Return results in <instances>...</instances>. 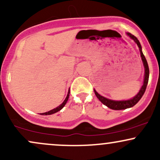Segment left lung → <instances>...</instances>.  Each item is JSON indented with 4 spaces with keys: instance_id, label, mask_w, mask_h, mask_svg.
Here are the masks:
<instances>
[{
    "instance_id": "8db88e82",
    "label": "left lung",
    "mask_w": 160,
    "mask_h": 160,
    "mask_svg": "<svg viewBox=\"0 0 160 160\" xmlns=\"http://www.w3.org/2000/svg\"><path fill=\"white\" fill-rule=\"evenodd\" d=\"M127 35L131 38L135 43H137L138 47L139 50H140V53H141V60H142L143 64H144V84L143 86H141L140 91L138 92V93L135 95L134 98L132 99H129V100H126V101H113V100H111V99H108L107 98H104V97L102 96L101 95H99L98 92L94 89L95 94L96 95V97L99 99L102 103H103L104 105H106L107 107H108L111 109L113 110H124L126 109V108H129L133 107L134 105H135L138 102H139V100L141 98V97L143 96L144 95L145 90H146L147 86H148V80H149V68H148V62H147L146 58L143 54L142 50H141V46L139 40L137 39L136 37H135L132 35L130 33H126Z\"/></svg>"
}]
</instances>
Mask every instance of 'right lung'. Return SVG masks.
Instances as JSON below:
<instances>
[{
  "mask_svg": "<svg viewBox=\"0 0 160 160\" xmlns=\"http://www.w3.org/2000/svg\"><path fill=\"white\" fill-rule=\"evenodd\" d=\"M69 94H70V90L68 91V95H67V97H66V98L65 99V101L63 102V103H62V104H60L59 106H58V107L54 108V109L51 110V111H49L48 112H46V113H40V114L42 115H50V114H52V113H56V112L59 111L60 110H62V108H64V106L65 105V104L67 103L68 100V98H69Z\"/></svg>",
  "mask_w": 160,
  "mask_h": 160,
  "instance_id": "right-lung-1",
  "label": "right lung"
}]
</instances>
